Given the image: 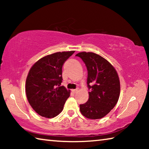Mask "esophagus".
I'll return each instance as SVG.
<instances>
[{
  "label": "esophagus",
  "mask_w": 149,
  "mask_h": 149,
  "mask_svg": "<svg viewBox=\"0 0 149 149\" xmlns=\"http://www.w3.org/2000/svg\"><path fill=\"white\" fill-rule=\"evenodd\" d=\"M77 91H78V89H73L72 90V93H74V94H75V93H77Z\"/></svg>",
  "instance_id": "obj_1"
}]
</instances>
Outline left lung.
<instances>
[{"label": "left lung", "mask_w": 149, "mask_h": 149, "mask_svg": "<svg viewBox=\"0 0 149 149\" xmlns=\"http://www.w3.org/2000/svg\"><path fill=\"white\" fill-rule=\"evenodd\" d=\"M84 61L87 70L89 99L80 104L81 113L89 119H100L116 104L120 93L119 77L114 68L104 58L93 52L75 55Z\"/></svg>", "instance_id": "left-lung-1"}]
</instances>
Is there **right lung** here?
<instances>
[{"label":"right lung","instance_id":"add662e5","mask_svg":"<svg viewBox=\"0 0 149 149\" xmlns=\"http://www.w3.org/2000/svg\"><path fill=\"white\" fill-rule=\"evenodd\" d=\"M75 51L56 52L38 60L30 69L26 83L28 102L42 117L54 118L62 112L70 97L62 82V66Z\"/></svg>","mask_w":149,"mask_h":149}]
</instances>
